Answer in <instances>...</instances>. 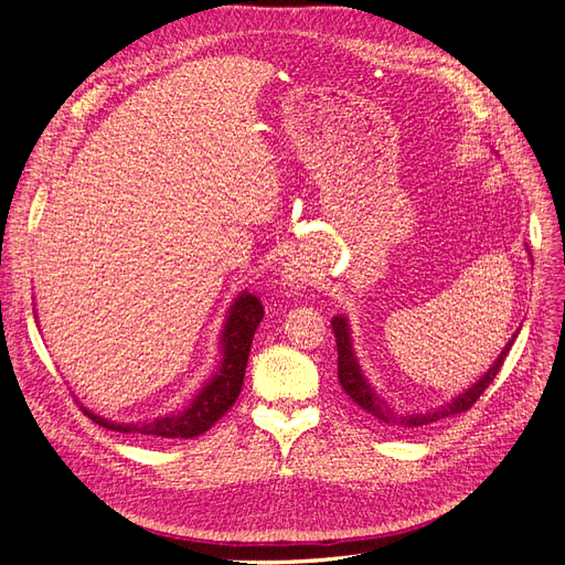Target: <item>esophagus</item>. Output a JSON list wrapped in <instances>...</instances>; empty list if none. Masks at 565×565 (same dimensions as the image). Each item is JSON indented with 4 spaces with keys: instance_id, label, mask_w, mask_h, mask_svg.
Returning a JSON list of instances; mask_svg holds the SVG:
<instances>
[{
    "instance_id": "34e87169",
    "label": "esophagus",
    "mask_w": 565,
    "mask_h": 565,
    "mask_svg": "<svg viewBox=\"0 0 565 565\" xmlns=\"http://www.w3.org/2000/svg\"><path fill=\"white\" fill-rule=\"evenodd\" d=\"M282 280H285V285L289 289H301L306 282L311 280V270H309V266H306L303 262L292 259L289 264H285Z\"/></svg>"
}]
</instances>
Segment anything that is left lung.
I'll return each mask as SVG.
<instances>
[{"instance_id": "left-lung-1", "label": "left lung", "mask_w": 565, "mask_h": 565, "mask_svg": "<svg viewBox=\"0 0 565 565\" xmlns=\"http://www.w3.org/2000/svg\"><path fill=\"white\" fill-rule=\"evenodd\" d=\"M332 332L337 339V367H339V384L341 388L347 391V396L367 413L370 417L377 419L384 426H391V429L398 431H413V429H422L426 424H434L438 419H446L459 413H467V409L481 398V393L492 384V380L498 377L500 367L504 365V358L514 344V339L519 337V330L511 334V339L507 341V347L502 349V353L498 355V361L490 365V370L483 374L481 380L476 384H471L467 391H461L459 396H455L450 403L426 409V413H407V409H396L393 405H388L374 386L367 382V377L361 370V363H358L355 351H353V339H351V328L349 320L344 316H334L332 318Z\"/></svg>"}]
</instances>
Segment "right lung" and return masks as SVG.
Instances as JSON below:
<instances>
[{
    "label": "right lung",
    "instance_id": "1",
    "mask_svg": "<svg viewBox=\"0 0 565 565\" xmlns=\"http://www.w3.org/2000/svg\"><path fill=\"white\" fill-rule=\"evenodd\" d=\"M262 318L264 306L249 292H243L231 303L218 341L221 363L212 377L195 393L191 405L183 407L181 413L156 417L152 422H113L94 415L87 407H84V415L98 426H104V429L119 434H141L156 438H195L204 431H210L212 426L228 413L237 396H241L249 347Z\"/></svg>",
    "mask_w": 565,
    "mask_h": 565
}]
</instances>
